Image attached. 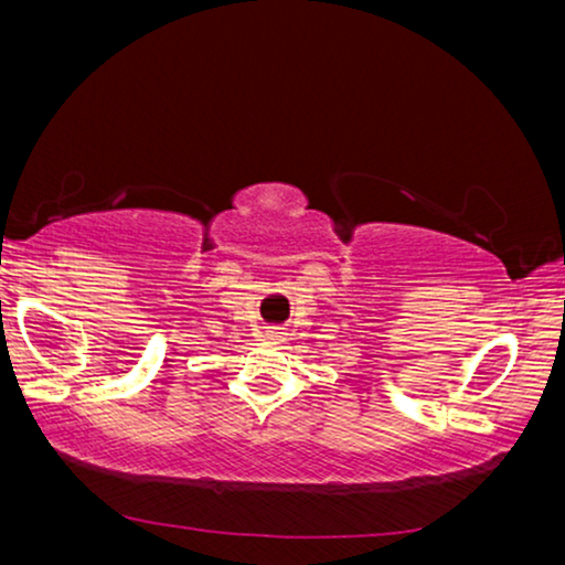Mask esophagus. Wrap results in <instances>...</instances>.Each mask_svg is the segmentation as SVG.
<instances>
[{
    "label": "esophagus",
    "instance_id": "obj_1",
    "mask_svg": "<svg viewBox=\"0 0 565 565\" xmlns=\"http://www.w3.org/2000/svg\"><path fill=\"white\" fill-rule=\"evenodd\" d=\"M264 332H266V334H264L266 340H271L274 344H276V342H281V340H284V334H286V332L281 330V327H266Z\"/></svg>",
    "mask_w": 565,
    "mask_h": 565
}]
</instances>
